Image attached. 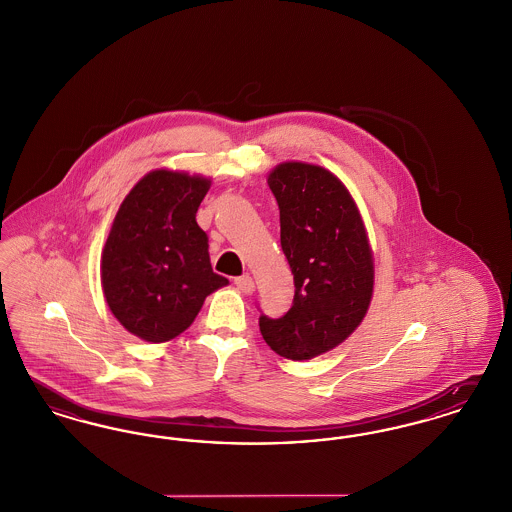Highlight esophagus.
I'll return each mask as SVG.
<instances>
[{
    "label": "esophagus",
    "mask_w": 512,
    "mask_h": 512,
    "mask_svg": "<svg viewBox=\"0 0 512 512\" xmlns=\"http://www.w3.org/2000/svg\"><path fill=\"white\" fill-rule=\"evenodd\" d=\"M235 285H237V289L243 291V293H252V291H254V281H252V277H250L248 273L237 277V279H235Z\"/></svg>",
    "instance_id": "1"
}]
</instances>
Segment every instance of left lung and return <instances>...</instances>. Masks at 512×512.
<instances>
[{"mask_svg": "<svg viewBox=\"0 0 512 512\" xmlns=\"http://www.w3.org/2000/svg\"><path fill=\"white\" fill-rule=\"evenodd\" d=\"M268 185L281 223V248L295 277L293 306L260 316L264 341L291 360H310L343 343L368 312L374 264L349 190L320 165H277Z\"/></svg>", "mask_w": 512, "mask_h": 512, "instance_id": "obj_1", "label": "left lung"}]
</instances>
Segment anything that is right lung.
<instances>
[{
	"instance_id": "add662e5",
	"label": "right lung",
	"mask_w": 512,
	"mask_h": 512,
	"mask_svg": "<svg viewBox=\"0 0 512 512\" xmlns=\"http://www.w3.org/2000/svg\"><path fill=\"white\" fill-rule=\"evenodd\" d=\"M210 181L158 169L136 183L111 225L102 256L109 310L136 337L183 333L204 298L229 281L210 264L196 212Z\"/></svg>"
}]
</instances>
